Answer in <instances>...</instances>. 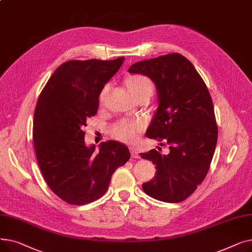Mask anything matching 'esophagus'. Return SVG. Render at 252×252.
I'll return each mask as SVG.
<instances>
[{
  "label": "esophagus",
  "instance_id": "obj_1",
  "mask_svg": "<svg viewBox=\"0 0 252 252\" xmlns=\"http://www.w3.org/2000/svg\"><path fill=\"white\" fill-rule=\"evenodd\" d=\"M129 150H130V154H131V156H133L134 158H140L141 156H140V154H139V152L135 149V148H129Z\"/></svg>",
  "mask_w": 252,
  "mask_h": 252
}]
</instances>
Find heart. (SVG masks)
<instances>
[{"instance_id":"heart-1","label":"heart","mask_w":252,"mask_h":252,"mask_svg":"<svg viewBox=\"0 0 252 252\" xmlns=\"http://www.w3.org/2000/svg\"><path fill=\"white\" fill-rule=\"evenodd\" d=\"M127 88L135 97L146 94L152 96L154 92V84L151 79L142 74L129 76L126 82ZM109 90V85H105L100 92L99 100L103 102ZM144 128V124L141 121H128L121 119L110 126V135L118 141L125 143H134L138 140L139 135Z\"/></svg>"}]
</instances>
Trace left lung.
<instances>
[{
	"label": "left lung",
	"mask_w": 252,
	"mask_h": 252,
	"mask_svg": "<svg viewBox=\"0 0 252 252\" xmlns=\"http://www.w3.org/2000/svg\"><path fill=\"white\" fill-rule=\"evenodd\" d=\"M128 71L147 75L155 84L159 104L146 136L169 148L168 154L155 149L140 154L156 168L143 190L163 202L184 201L206 177L217 146L218 126L208 89L179 53L137 62Z\"/></svg>",
	"instance_id": "left-lung-1"
}]
</instances>
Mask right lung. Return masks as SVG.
Here are the masks:
<instances>
[{"label": "right lung", "instance_id": "right-lung-1", "mask_svg": "<svg viewBox=\"0 0 252 252\" xmlns=\"http://www.w3.org/2000/svg\"><path fill=\"white\" fill-rule=\"evenodd\" d=\"M114 60H70L51 75L36 102L32 140L37 164L50 189L65 202L84 205L108 189L115 169L130 157L117 141L87 147V118L97 113L104 85L121 68Z\"/></svg>", "mask_w": 252, "mask_h": 252}]
</instances>
